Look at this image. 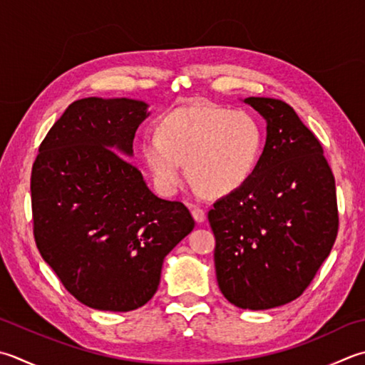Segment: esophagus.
Segmentation results:
<instances>
[{
  "instance_id": "34e87169",
  "label": "esophagus",
  "mask_w": 365,
  "mask_h": 365,
  "mask_svg": "<svg viewBox=\"0 0 365 365\" xmlns=\"http://www.w3.org/2000/svg\"><path fill=\"white\" fill-rule=\"evenodd\" d=\"M191 215L197 221V223H202L205 220V212L201 209V207H191Z\"/></svg>"
}]
</instances>
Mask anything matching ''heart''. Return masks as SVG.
Segmentation results:
<instances>
[{"label":"heart","instance_id":"heart-1","mask_svg":"<svg viewBox=\"0 0 365 365\" xmlns=\"http://www.w3.org/2000/svg\"><path fill=\"white\" fill-rule=\"evenodd\" d=\"M261 150L262 131L252 113L209 101L168 113L158 134H145L140 144L142 160L163 196L182 188L185 163L199 188L230 195L253 174Z\"/></svg>","mask_w":365,"mask_h":365}]
</instances>
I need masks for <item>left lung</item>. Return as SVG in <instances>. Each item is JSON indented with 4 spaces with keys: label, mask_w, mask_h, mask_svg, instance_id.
<instances>
[{
    "label": "left lung",
    "mask_w": 365,
    "mask_h": 365,
    "mask_svg": "<svg viewBox=\"0 0 365 365\" xmlns=\"http://www.w3.org/2000/svg\"><path fill=\"white\" fill-rule=\"evenodd\" d=\"M267 121L261 158L240 188L209 210L215 270L239 309L267 310L309 288L339 232L335 180L324 150L289 104L247 98Z\"/></svg>",
    "instance_id": "8db88e82"
}]
</instances>
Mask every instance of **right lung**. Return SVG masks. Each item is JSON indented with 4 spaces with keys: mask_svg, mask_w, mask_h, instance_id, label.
I'll list each match as a JSON object with an SVG mask.
<instances>
[{
    "mask_svg": "<svg viewBox=\"0 0 365 365\" xmlns=\"http://www.w3.org/2000/svg\"><path fill=\"white\" fill-rule=\"evenodd\" d=\"M145 109L128 98L78 99L50 128L33 163L36 245L63 287L96 310L147 304L164 256L195 227L185 204L155 196L123 156L133 153Z\"/></svg>",
    "mask_w": 365,
    "mask_h": 365,
    "instance_id": "add662e5",
    "label": "right lung"
}]
</instances>
